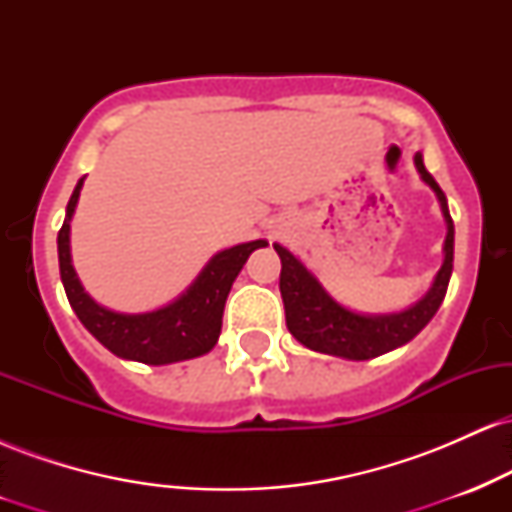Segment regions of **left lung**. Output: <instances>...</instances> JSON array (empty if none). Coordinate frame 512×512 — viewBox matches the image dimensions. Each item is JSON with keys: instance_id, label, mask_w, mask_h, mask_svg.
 Returning <instances> with one entry per match:
<instances>
[{"instance_id": "left-lung-1", "label": "left lung", "mask_w": 512, "mask_h": 512, "mask_svg": "<svg viewBox=\"0 0 512 512\" xmlns=\"http://www.w3.org/2000/svg\"><path fill=\"white\" fill-rule=\"evenodd\" d=\"M414 163L421 180L436 192L445 223H448V236H445L443 245V264H440L431 289L411 308L387 315L354 313V310L334 301L298 257H293L284 245L274 243L276 255L281 257L279 291L281 298H284L286 327L308 349L349 358V361H368V358L387 354V351L411 342L431 322V317L438 313L452 274L455 226H452L445 192L440 190L438 182L426 170L421 154L414 156Z\"/></svg>"}]
</instances>
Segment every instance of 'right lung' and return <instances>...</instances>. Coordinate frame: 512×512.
<instances>
[{
    "label": "right lung",
    "mask_w": 512,
    "mask_h": 512,
    "mask_svg": "<svg viewBox=\"0 0 512 512\" xmlns=\"http://www.w3.org/2000/svg\"><path fill=\"white\" fill-rule=\"evenodd\" d=\"M81 185H84V178L76 182L67 204V216L57 233L62 284L81 325L115 356L149 363V366H166V363L209 354L219 342L223 305H226L233 281L248 262L250 252L264 248L267 240H252V243H240L216 252L192 281L190 289L166 308L137 315L115 313L93 301L74 272L72 252H69V221L79 202Z\"/></svg>",
    "instance_id": "right-lung-1"
}]
</instances>
